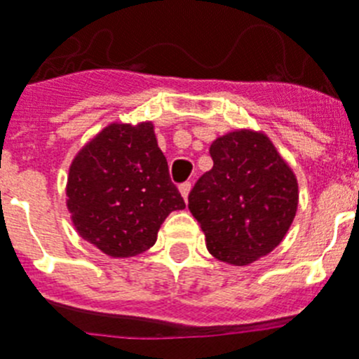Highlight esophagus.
<instances>
[{
    "instance_id": "1",
    "label": "esophagus",
    "mask_w": 359,
    "mask_h": 359,
    "mask_svg": "<svg viewBox=\"0 0 359 359\" xmlns=\"http://www.w3.org/2000/svg\"><path fill=\"white\" fill-rule=\"evenodd\" d=\"M180 192H182L183 200L187 201V198H189V192H191V183H189V182L182 183V185H180Z\"/></svg>"
}]
</instances>
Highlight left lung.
Masks as SVG:
<instances>
[{
  "mask_svg": "<svg viewBox=\"0 0 359 359\" xmlns=\"http://www.w3.org/2000/svg\"><path fill=\"white\" fill-rule=\"evenodd\" d=\"M212 168L192 187L189 209L222 262L248 266L283 242L297 211V180L264 133L212 141Z\"/></svg>",
  "mask_w": 359,
  "mask_h": 359,
  "instance_id": "1",
  "label": "left lung"
}]
</instances>
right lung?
Masks as SVG:
<instances>
[{
    "mask_svg": "<svg viewBox=\"0 0 359 359\" xmlns=\"http://www.w3.org/2000/svg\"><path fill=\"white\" fill-rule=\"evenodd\" d=\"M66 194L79 235L115 259L152 248L165 218L185 209L150 123L106 126L71 163Z\"/></svg>",
    "mask_w": 359,
    "mask_h": 359,
    "instance_id": "right-lung-1",
    "label": "right lung"
}]
</instances>
